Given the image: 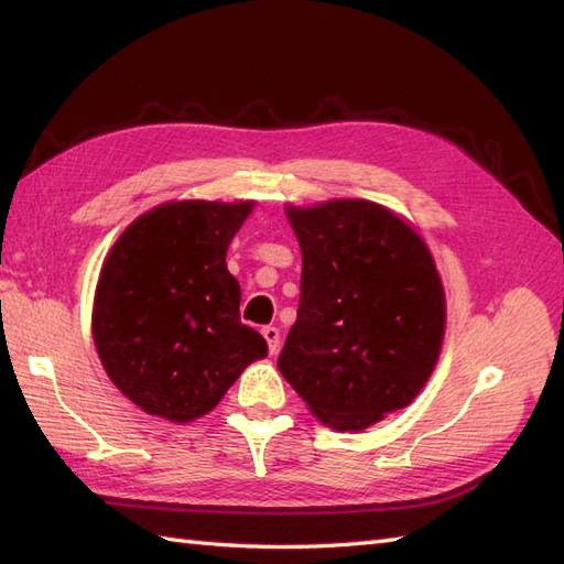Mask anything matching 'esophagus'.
<instances>
[{
  "label": "esophagus",
  "instance_id": "obj_1",
  "mask_svg": "<svg viewBox=\"0 0 564 564\" xmlns=\"http://www.w3.org/2000/svg\"><path fill=\"white\" fill-rule=\"evenodd\" d=\"M261 334H263V339H267V344H269V354L273 356L275 351H279V344H281V332H279V327H263L261 329Z\"/></svg>",
  "mask_w": 564,
  "mask_h": 564
}]
</instances>
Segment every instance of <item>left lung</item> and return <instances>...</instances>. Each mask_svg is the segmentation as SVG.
<instances>
[{"label": "left lung", "instance_id": "1", "mask_svg": "<svg viewBox=\"0 0 564 564\" xmlns=\"http://www.w3.org/2000/svg\"><path fill=\"white\" fill-rule=\"evenodd\" d=\"M285 215L303 275L279 370L322 424L361 431L410 404L436 366L446 327L436 263L378 203L341 198Z\"/></svg>", "mask_w": 564, "mask_h": 564}]
</instances>
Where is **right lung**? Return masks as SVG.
I'll list each match as a JSON object with an SVG mask.
<instances>
[{"label": "right lung", "mask_w": 564, "mask_h": 564, "mask_svg": "<svg viewBox=\"0 0 564 564\" xmlns=\"http://www.w3.org/2000/svg\"><path fill=\"white\" fill-rule=\"evenodd\" d=\"M251 200H176L140 215L104 261L94 344L113 386L142 412L176 424L208 414L239 373L269 351L239 319L227 271Z\"/></svg>", "instance_id": "right-lung-1"}]
</instances>
